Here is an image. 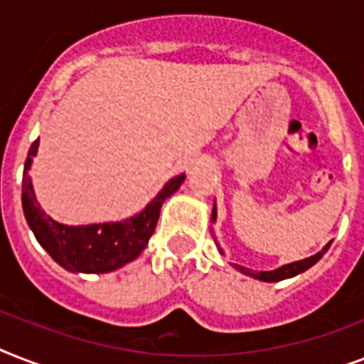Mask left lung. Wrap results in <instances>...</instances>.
Masks as SVG:
<instances>
[{"mask_svg":"<svg viewBox=\"0 0 364 364\" xmlns=\"http://www.w3.org/2000/svg\"><path fill=\"white\" fill-rule=\"evenodd\" d=\"M217 219V205L213 204V211H211V223H215ZM215 238V236H213ZM331 247V242L325 245V247L319 251V253L311 255V257H308V259H302V260H294V262H289V264H283L279 266V268H276V270H268V272H255V270H249V268H245V266H240V264H234V262H230V264L236 268L238 272H242V274H245V276L249 277H255V279H259V282H268V283H274V282H282V279H289V277H294L299 276V274H302V272H306L308 268H311V266L316 264L317 260L321 259L323 255L327 253V249ZM217 249H219V253H223L221 245L217 243Z\"/></svg>","mask_w":364,"mask_h":364,"instance_id":"obj_1","label":"left lung"}]
</instances>
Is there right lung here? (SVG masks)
<instances>
[{"label": "right lung", "instance_id": "obj_1", "mask_svg": "<svg viewBox=\"0 0 364 364\" xmlns=\"http://www.w3.org/2000/svg\"><path fill=\"white\" fill-rule=\"evenodd\" d=\"M39 149V139L31 143L22 176V210L28 227L41 243V247L58 262L62 268L82 274H107L119 270L137 259L147 247L160 217V208L181 187L185 173L171 177L159 194L139 213L117 223H96V225H62L54 221L37 204L36 191L31 185L30 168Z\"/></svg>", "mask_w": 364, "mask_h": 364}]
</instances>
